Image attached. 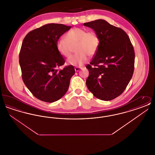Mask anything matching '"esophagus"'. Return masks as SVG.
<instances>
[{"label": "esophagus", "instance_id": "1", "mask_svg": "<svg viewBox=\"0 0 155 155\" xmlns=\"http://www.w3.org/2000/svg\"><path fill=\"white\" fill-rule=\"evenodd\" d=\"M74 69H75V72H78V71H79L81 70V67H76L74 68Z\"/></svg>", "mask_w": 155, "mask_h": 155}]
</instances>
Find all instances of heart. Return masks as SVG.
<instances>
[{"mask_svg":"<svg viewBox=\"0 0 155 155\" xmlns=\"http://www.w3.org/2000/svg\"><path fill=\"white\" fill-rule=\"evenodd\" d=\"M99 45V38L94 32L74 28L67 33L66 39H58L56 47L60 54L68 58L75 46V51L77 53L68 60V63L73 66H81L87 61L88 55L92 56L96 53Z\"/></svg>","mask_w":155,"mask_h":155,"instance_id":"b5f03b06","label":"heart"}]
</instances>
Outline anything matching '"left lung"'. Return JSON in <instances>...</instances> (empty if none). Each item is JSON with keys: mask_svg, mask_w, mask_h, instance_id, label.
Segmentation results:
<instances>
[{"mask_svg": "<svg viewBox=\"0 0 155 155\" xmlns=\"http://www.w3.org/2000/svg\"><path fill=\"white\" fill-rule=\"evenodd\" d=\"M84 25L94 30L99 40L96 54L86 67L89 71L87 86L96 98L111 101L124 92L133 77V45L124 31L106 20L99 19Z\"/></svg>", "mask_w": 155, "mask_h": 155, "instance_id": "1", "label": "left lung"}]
</instances>
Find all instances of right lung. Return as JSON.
<instances>
[{"mask_svg":"<svg viewBox=\"0 0 155 155\" xmlns=\"http://www.w3.org/2000/svg\"><path fill=\"white\" fill-rule=\"evenodd\" d=\"M71 27L47 24L31 31L22 41L19 55L22 80L33 95L42 101L52 103L61 98L75 73L73 66L58 70L65 61L56 44Z\"/></svg>","mask_w":155,"mask_h":155,"instance_id":"right-lung-1","label":"right lung"}]
</instances>
